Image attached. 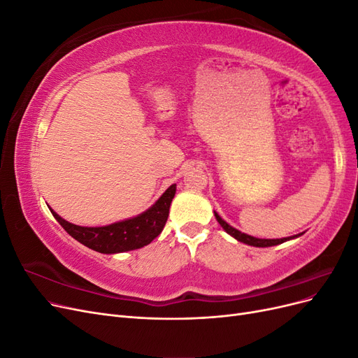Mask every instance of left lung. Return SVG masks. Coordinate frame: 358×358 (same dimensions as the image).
I'll return each instance as SVG.
<instances>
[{"label":"left lung","mask_w":358,"mask_h":358,"mask_svg":"<svg viewBox=\"0 0 358 358\" xmlns=\"http://www.w3.org/2000/svg\"><path fill=\"white\" fill-rule=\"evenodd\" d=\"M215 218H216V221L220 222V225L222 227V229H224L227 233H229L230 236H233L234 239H237L239 242H243V243H246V245L257 246V248L275 246V245H279V243H284V242H287V241H289V239H296V237H299V236L303 234V233H300V234H296V236L284 237V239H257V237H252V236L245 234V233H242V231H239V230H236L234 227H231L230 224H227L216 212H215Z\"/></svg>","instance_id":"1"}]
</instances>
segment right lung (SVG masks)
<instances>
[{
  "label": "right lung",
  "mask_w": 358,
  "mask_h": 358,
  "mask_svg": "<svg viewBox=\"0 0 358 358\" xmlns=\"http://www.w3.org/2000/svg\"><path fill=\"white\" fill-rule=\"evenodd\" d=\"M176 194V183L166 189V192L149 208L134 218L119 221L104 227H80L74 225L53 212L52 215L62 225L73 239L101 254H117L133 249L143 248L152 242L162 231L169 218V209Z\"/></svg>",
  "instance_id": "1"
}]
</instances>
